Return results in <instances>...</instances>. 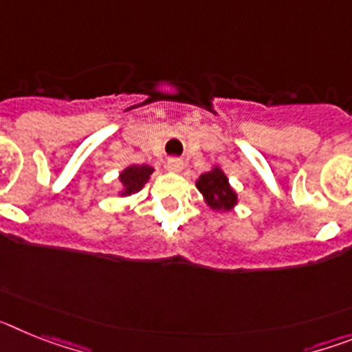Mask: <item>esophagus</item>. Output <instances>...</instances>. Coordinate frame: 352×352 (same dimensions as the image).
<instances>
[{"mask_svg":"<svg viewBox=\"0 0 352 352\" xmlns=\"http://www.w3.org/2000/svg\"><path fill=\"white\" fill-rule=\"evenodd\" d=\"M167 167H169L170 170H174V173H179V170L183 169V160L178 157H170L169 160H167Z\"/></svg>","mask_w":352,"mask_h":352,"instance_id":"1","label":"esophagus"}]
</instances>
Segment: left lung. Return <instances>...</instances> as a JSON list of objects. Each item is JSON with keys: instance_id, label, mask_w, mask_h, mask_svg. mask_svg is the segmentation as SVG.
Returning a JSON list of instances; mask_svg holds the SVG:
<instances>
[{"instance_id": "1", "label": "left lung", "mask_w": 352, "mask_h": 352, "mask_svg": "<svg viewBox=\"0 0 352 352\" xmlns=\"http://www.w3.org/2000/svg\"><path fill=\"white\" fill-rule=\"evenodd\" d=\"M195 186L203 194L204 201L211 210L229 211L238 204V195L232 190L226 173L220 167L214 166L211 170L201 174L195 182Z\"/></svg>"}]
</instances>
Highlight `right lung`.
<instances>
[{
  "mask_svg": "<svg viewBox=\"0 0 352 352\" xmlns=\"http://www.w3.org/2000/svg\"><path fill=\"white\" fill-rule=\"evenodd\" d=\"M153 173V167L149 166H129L126 169L121 170L120 174V183H121V192L120 195H132L138 194L142 186L146 185V182L149 179Z\"/></svg>",
  "mask_w": 352,
  "mask_h": 352,
  "instance_id": "1",
  "label": "right lung"
}]
</instances>
